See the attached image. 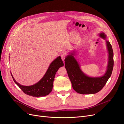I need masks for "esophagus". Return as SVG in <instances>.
Here are the masks:
<instances>
[{
  "instance_id": "esophagus-1",
  "label": "esophagus",
  "mask_w": 124,
  "mask_h": 124,
  "mask_svg": "<svg viewBox=\"0 0 124 124\" xmlns=\"http://www.w3.org/2000/svg\"><path fill=\"white\" fill-rule=\"evenodd\" d=\"M66 57V55L65 54V53H63V54H62L61 55V57L62 60L63 61H64Z\"/></svg>"
}]
</instances>
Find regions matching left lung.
Wrapping results in <instances>:
<instances>
[{
	"instance_id": "obj_1",
	"label": "left lung",
	"mask_w": 124,
	"mask_h": 124,
	"mask_svg": "<svg viewBox=\"0 0 124 124\" xmlns=\"http://www.w3.org/2000/svg\"><path fill=\"white\" fill-rule=\"evenodd\" d=\"M106 39V35L102 32L100 35ZM108 51V63L107 72L103 76L100 77H90L84 74L80 69L78 63L71 53L65 59V67L74 90L77 93L83 94H94L99 92L105 85L111 76L114 67V53L111 44L107 41Z\"/></svg>"
}]
</instances>
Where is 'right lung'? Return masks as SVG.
<instances>
[{
    "instance_id": "right-lung-1",
    "label": "right lung",
    "mask_w": 124,
    "mask_h": 124,
    "mask_svg": "<svg viewBox=\"0 0 124 124\" xmlns=\"http://www.w3.org/2000/svg\"><path fill=\"white\" fill-rule=\"evenodd\" d=\"M63 65L64 63L61 57H57L51 63L42 79L34 85L31 86L21 85L15 80L11 73V75L14 82L24 93L34 97H42L48 95L52 92L56 73L59 68Z\"/></svg>"
}]
</instances>
